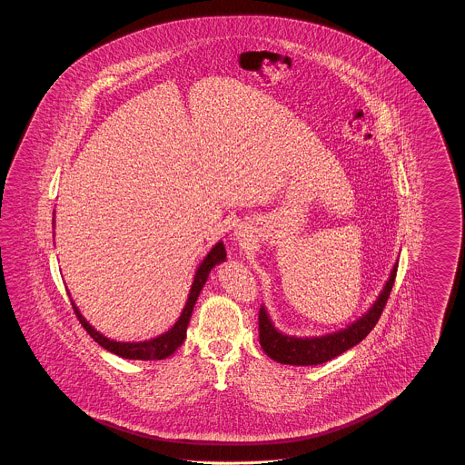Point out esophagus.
Listing matches in <instances>:
<instances>
[{
	"instance_id": "1",
	"label": "esophagus",
	"mask_w": 465,
	"mask_h": 465,
	"mask_svg": "<svg viewBox=\"0 0 465 465\" xmlns=\"http://www.w3.org/2000/svg\"><path fill=\"white\" fill-rule=\"evenodd\" d=\"M237 239H239V243H241V245H247V243H249L247 237H245V233H237Z\"/></svg>"
}]
</instances>
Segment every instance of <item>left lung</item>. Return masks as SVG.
Listing matches in <instances>:
<instances>
[{"label": "left lung", "instance_id": "8db88e82", "mask_svg": "<svg viewBox=\"0 0 465 465\" xmlns=\"http://www.w3.org/2000/svg\"><path fill=\"white\" fill-rule=\"evenodd\" d=\"M398 263L392 268L391 277L387 284L378 294L373 307L368 310L362 317H359L351 326L340 331L330 332L324 336H312V338H296L277 331V328L272 324L265 307L260 309V345L265 351V354L281 362L291 366H315L328 362L334 357H338L349 349H352L359 341H362L370 331L373 330L381 315V312L387 305V300L391 296V291L396 281Z\"/></svg>", "mask_w": 465, "mask_h": 465}]
</instances>
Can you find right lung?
<instances>
[{"mask_svg":"<svg viewBox=\"0 0 465 465\" xmlns=\"http://www.w3.org/2000/svg\"><path fill=\"white\" fill-rule=\"evenodd\" d=\"M226 260V251H224V245L223 242H218L211 252L203 258V262L200 263L197 272H195V279H193V284L190 289V294H188V302L184 305V309L181 312L179 319L176 321V324L169 330V331L156 336L153 340H148V341H137V343H125V341H114L110 340L106 336H103L101 332L95 331L89 322L85 321V317L80 313V310L76 309L74 303L73 309L74 313L80 321V324L85 328V331L89 332L90 336L106 351H110L113 354L120 355L124 359H137V361H160V359H165L169 355L174 354L177 351V347L184 341L186 338V328L190 324V317H192V312L195 307V302L199 298L200 291L203 288L207 277H209V272L216 265H220L222 262Z\"/></svg>","mask_w":465,"mask_h":465,"instance_id":"right-lung-1","label":"right lung"}]
</instances>
